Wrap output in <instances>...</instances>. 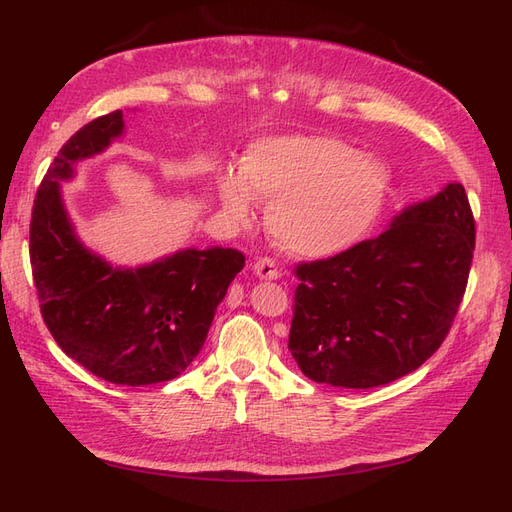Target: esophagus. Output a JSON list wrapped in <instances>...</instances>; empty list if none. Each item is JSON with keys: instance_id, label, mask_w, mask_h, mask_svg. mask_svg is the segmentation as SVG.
Wrapping results in <instances>:
<instances>
[{"instance_id": "obj_1", "label": "esophagus", "mask_w": 512, "mask_h": 512, "mask_svg": "<svg viewBox=\"0 0 512 512\" xmlns=\"http://www.w3.org/2000/svg\"><path fill=\"white\" fill-rule=\"evenodd\" d=\"M252 271L256 277H260V280H277V277H280V269H277L275 260L271 258H258L254 262Z\"/></svg>"}]
</instances>
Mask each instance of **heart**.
Masks as SVG:
<instances>
[{"label": "heart", "mask_w": 512, "mask_h": 512, "mask_svg": "<svg viewBox=\"0 0 512 512\" xmlns=\"http://www.w3.org/2000/svg\"><path fill=\"white\" fill-rule=\"evenodd\" d=\"M224 211L247 222L254 198L271 200L267 228L275 243L303 258H329L365 239L391 190L382 160L329 136L260 138L245 149L241 175L218 181Z\"/></svg>", "instance_id": "b5f03b06"}]
</instances>
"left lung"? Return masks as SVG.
I'll return each instance as SVG.
<instances>
[{"instance_id":"obj_1","label":"left lung","mask_w":512,"mask_h":512,"mask_svg":"<svg viewBox=\"0 0 512 512\" xmlns=\"http://www.w3.org/2000/svg\"><path fill=\"white\" fill-rule=\"evenodd\" d=\"M474 218L461 183L401 209L376 239L297 267L288 350L303 374L374 389L421 367L468 284Z\"/></svg>"}]
</instances>
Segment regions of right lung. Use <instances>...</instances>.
<instances>
[{
    "label": "right lung",
    "mask_w": 512,
    "mask_h": 512,
    "mask_svg": "<svg viewBox=\"0 0 512 512\" xmlns=\"http://www.w3.org/2000/svg\"><path fill=\"white\" fill-rule=\"evenodd\" d=\"M123 132V113L115 111L59 149L34 200L29 258L40 312L59 348L106 382L145 386L190 367L245 256L232 247H188L151 265L121 267L89 250L61 183Z\"/></svg>",
    "instance_id": "1"
}]
</instances>
